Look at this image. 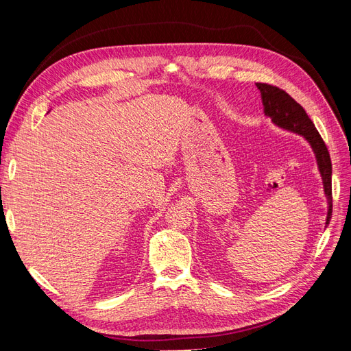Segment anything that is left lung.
I'll return each mask as SVG.
<instances>
[{
    "mask_svg": "<svg viewBox=\"0 0 351 351\" xmlns=\"http://www.w3.org/2000/svg\"><path fill=\"white\" fill-rule=\"evenodd\" d=\"M256 86L262 95L265 114L269 115L272 121L282 129L303 134L312 145L324 180L325 195L328 196L329 209L326 224H329L332 215V164L324 139L302 105L294 101L285 90L268 83H256Z\"/></svg>",
    "mask_w": 351,
    "mask_h": 351,
    "instance_id": "8db88e82",
    "label": "left lung"
}]
</instances>
